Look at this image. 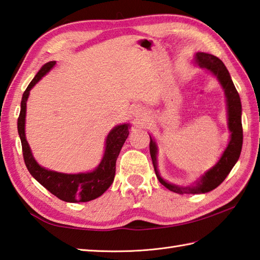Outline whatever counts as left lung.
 <instances>
[{
    "label": "left lung",
    "instance_id": "1",
    "mask_svg": "<svg viewBox=\"0 0 260 260\" xmlns=\"http://www.w3.org/2000/svg\"><path fill=\"white\" fill-rule=\"evenodd\" d=\"M196 62L200 68L207 69L217 77L221 84L225 98H227V109H228V126L230 131V141L225 148L222 156L220 157L218 163L212 169L207 171L200 179L189 186L176 185L163 180L159 176L157 170V146L156 143L152 140L150 143V153L153 162L154 170L158 181L168 187L170 191H173L179 194H199V193H207L212 191L219 186L227 178V175L233 170L235 164L238 161L242 147V125H241V103L239 93L234 85L229 71L225 68L223 62L213 54L198 52L196 56Z\"/></svg>",
    "mask_w": 260,
    "mask_h": 260
}]
</instances>
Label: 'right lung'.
I'll use <instances>...</instances> for the list:
<instances>
[{"mask_svg": "<svg viewBox=\"0 0 260 260\" xmlns=\"http://www.w3.org/2000/svg\"><path fill=\"white\" fill-rule=\"evenodd\" d=\"M54 64H56V61L43 64L22 96L21 110L18 118V132L22 144L24 163L33 178L60 200L66 202H88L101 197L112 185L116 172V161H117L121 147L129 134V124L118 125L109 132L106 144H105L106 148H105L102 162L92 172L66 174L47 170L39 165L33 157L30 146L25 139L26 101L33 86L43 76L47 75Z\"/></svg>", "mask_w": 260, "mask_h": 260, "instance_id": "add662e5", "label": "right lung"}]
</instances>
